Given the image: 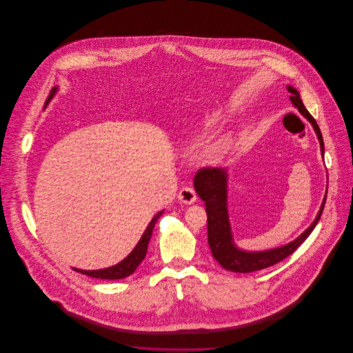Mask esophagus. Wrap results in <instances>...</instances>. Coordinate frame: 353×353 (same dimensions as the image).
Instances as JSON below:
<instances>
[{
	"mask_svg": "<svg viewBox=\"0 0 353 353\" xmlns=\"http://www.w3.org/2000/svg\"><path fill=\"white\" fill-rule=\"evenodd\" d=\"M178 199H179V201L183 203V204H192V203L196 201L197 194H196V192L193 190V188H190V186H183V188L179 190Z\"/></svg>",
	"mask_w": 353,
	"mask_h": 353,
	"instance_id": "1",
	"label": "esophagus"
}]
</instances>
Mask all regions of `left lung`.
Here are the masks:
<instances>
[{
    "label": "left lung",
    "mask_w": 353,
    "mask_h": 353,
    "mask_svg": "<svg viewBox=\"0 0 353 353\" xmlns=\"http://www.w3.org/2000/svg\"><path fill=\"white\" fill-rule=\"evenodd\" d=\"M291 93L292 104L299 110V112L312 123L314 132L319 137L321 154L324 156V142L320 132V128L316 119L310 115V112L303 105V101L296 89L292 86L287 88ZM194 189L199 197L205 204L207 213V235L208 245L213 253V257L225 268L234 272H253L267 267H271L281 260H284L290 254H292L312 234L314 227L317 225L327 199V193L319 210V214L312 225L295 241L290 242L281 248L263 250V252H246L236 248L234 243L230 219H228V208H227V171L224 168H201L194 175Z\"/></svg>",
    "instance_id": "1"
}]
</instances>
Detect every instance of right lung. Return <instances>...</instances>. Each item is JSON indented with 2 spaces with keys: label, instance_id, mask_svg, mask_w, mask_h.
I'll use <instances>...</instances> for the list:
<instances>
[{
  "label": "right lung",
  "instance_id": "obj_1",
  "mask_svg": "<svg viewBox=\"0 0 353 353\" xmlns=\"http://www.w3.org/2000/svg\"><path fill=\"white\" fill-rule=\"evenodd\" d=\"M55 93H57V88H54L51 90V93H50V96H48V99L46 101V105L50 103V100L54 97ZM163 213H164V210L160 211V213H157L153 217V220L148 225L145 234L142 235V238H140V241L137 242L134 249L122 261H119L118 264H115L112 267H108V268H103V270H79V268H74V270L78 271V272H82L85 275H89V276H93V278H100V279H121V278L129 276L130 274L134 272L137 265L142 263V260L145 259V256L148 253L149 241H150L152 234H153V228H154L157 220L161 217Z\"/></svg>",
  "mask_w": 353,
  "mask_h": 353
}]
</instances>
